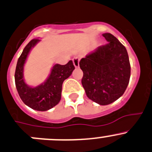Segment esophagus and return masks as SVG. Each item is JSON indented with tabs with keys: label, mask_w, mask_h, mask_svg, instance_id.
Wrapping results in <instances>:
<instances>
[{
	"label": "esophagus",
	"mask_w": 152,
	"mask_h": 152,
	"mask_svg": "<svg viewBox=\"0 0 152 152\" xmlns=\"http://www.w3.org/2000/svg\"><path fill=\"white\" fill-rule=\"evenodd\" d=\"M73 64H74L75 67H79V58H77V57H75V58H73Z\"/></svg>",
	"instance_id": "34e87169"
}]
</instances>
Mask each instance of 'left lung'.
<instances>
[{
    "mask_svg": "<svg viewBox=\"0 0 152 152\" xmlns=\"http://www.w3.org/2000/svg\"><path fill=\"white\" fill-rule=\"evenodd\" d=\"M108 43L82 58V84L90 99L106 105L118 99L127 88L131 65L126 48L110 33L102 34Z\"/></svg>",
    "mask_w": 152,
    "mask_h": 152,
    "instance_id": "8db88e82",
    "label": "left lung"
}]
</instances>
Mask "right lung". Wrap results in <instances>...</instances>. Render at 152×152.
Wrapping results in <instances>:
<instances>
[{
	"instance_id": "add662e5",
	"label": "right lung",
	"mask_w": 152,
	"mask_h": 152,
	"mask_svg": "<svg viewBox=\"0 0 152 152\" xmlns=\"http://www.w3.org/2000/svg\"><path fill=\"white\" fill-rule=\"evenodd\" d=\"M39 41V39H32L24 48L18 60L15 82L19 96L25 104L34 110L45 111L59 102L63 82L71 75L75 67L71 60L64 65L55 64L49 77L43 84L35 88L28 86L23 80V66L30 50Z\"/></svg>"
}]
</instances>
